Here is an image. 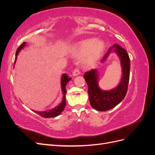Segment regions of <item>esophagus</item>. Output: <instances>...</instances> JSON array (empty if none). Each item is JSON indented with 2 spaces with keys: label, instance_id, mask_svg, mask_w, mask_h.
I'll use <instances>...</instances> for the list:
<instances>
[{
  "label": "esophagus",
  "instance_id": "1",
  "mask_svg": "<svg viewBox=\"0 0 155 155\" xmlns=\"http://www.w3.org/2000/svg\"><path fill=\"white\" fill-rule=\"evenodd\" d=\"M79 74H80V71H79V70L78 68L75 69L72 73L73 76H78V75H79Z\"/></svg>",
  "mask_w": 155,
  "mask_h": 155
}]
</instances>
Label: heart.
<instances>
[{"label": "heart", "instance_id": "heart-1", "mask_svg": "<svg viewBox=\"0 0 155 155\" xmlns=\"http://www.w3.org/2000/svg\"><path fill=\"white\" fill-rule=\"evenodd\" d=\"M104 48L105 44L102 41L94 38L87 39L77 44L74 55L76 57H79L85 52L83 57V61L86 65H91L100 58Z\"/></svg>", "mask_w": 155, "mask_h": 155}]
</instances>
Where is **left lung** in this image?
I'll list each match as a JSON object with an SVG mask.
<instances>
[{"label":"left lung","instance_id":"obj_1","mask_svg":"<svg viewBox=\"0 0 155 155\" xmlns=\"http://www.w3.org/2000/svg\"><path fill=\"white\" fill-rule=\"evenodd\" d=\"M112 50L119 56L122 68V78L119 85L112 90L103 91L98 86V74L96 69L87 72L84 78L88 85L89 101L98 111L109 110L124 100L127 92L130 75V59L126 50L118 45H114L107 51L101 62L105 61Z\"/></svg>","mask_w":155,"mask_h":155}]
</instances>
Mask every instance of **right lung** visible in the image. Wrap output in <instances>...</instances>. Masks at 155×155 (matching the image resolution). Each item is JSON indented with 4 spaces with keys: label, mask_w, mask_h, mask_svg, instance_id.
Returning a JSON list of instances; mask_svg holds the SVG:
<instances>
[{
    "label": "right lung",
    "mask_w": 155,
    "mask_h": 155,
    "mask_svg": "<svg viewBox=\"0 0 155 155\" xmlns=\"http://www.w3.org/2000/svg\"><path fill=\"white\" fill-rule=\"evenodd\" d=\"M26 45V43L24 42L22 44H21V45L18 47L17 50L16 51V54H15V61L17 59V57L18 55V54L19 51L21 50V49H22L23 48L25 47ZM71 78L70 76H67V74H63V76L61 77V90H62V92L63 94V100L60 103V104L57 106L55 107L54 109H51V110H45V111H42V112H39V111H35V110H33L34 112H35V113H37V114L40 115L41 116L43 117V118H54V117H56L58 116V115H59L61 112L63 111L64 108L66 105V97H65V94H66V85L67 83L71 80Z\"/></svg>",
    "instance_id": "add662e5"
}]
</instances>
